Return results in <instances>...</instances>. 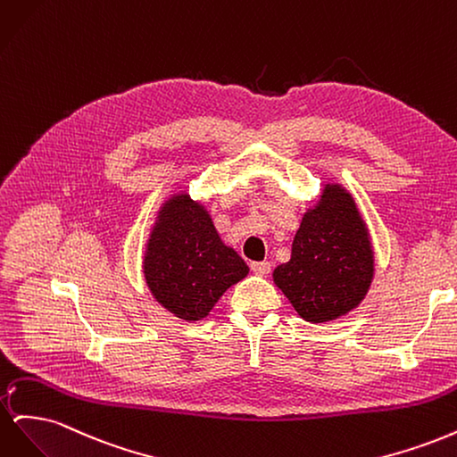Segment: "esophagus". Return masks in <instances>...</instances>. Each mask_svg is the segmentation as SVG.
I'll list each match as a JSON object with an SVG mask.
<instances>
[{
    "label": "esophagus",
    "mask_w": 457,
    "mask_h": 457,
    "mask_svg": "<svg viewBox=\"0 0 457 457\" xmlns=\"http://www.w3.org/2000/svg\"><path fill=\"white\" fill-rule=\"evenodd\" d=\"M252 270L255 272V274H259V276H267L269 272H270V262L269 261H253L252 262Z\"/></svg>",
    "instance_id": "34e87169"
}]
</instances>
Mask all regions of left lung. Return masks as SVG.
<instances>
[{
    "label": "left lung",
    "instance_id": "8db88e82",
    "mask_svg": "<svg viewBox=\"0 0 457 457\" xmlns=\"http://www.w3.org/2000/svg\"><path fill=\"white\" fill-rule=\"evenodd\" d=\"M272 278L307 322L336 320L358 307L373 278V252L347 190L326 185L295 232L292 259Z\"/></svg>",
    "mask_w": 457,
    "mask_h": 457
}]
</instances>
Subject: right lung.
<instances>
[{
	"mask_svg": "<svg viewBox=\"0 0 457 457\" xmlns=\"http://www.w3.org/2000/svg\"><path fill=\"white\" fill-rule=\"evenodd\" d=\"M143 267L160 305L188 322L210 314L219 297L250 270L232 247L220 242L210 213L188 195L163 204Z\"/></svg>",
	"mask_w": 457,
	"mask_h": 457,
	"instance_id": "right-lung-1",
	"label": "right lung"
}]
</instances>
